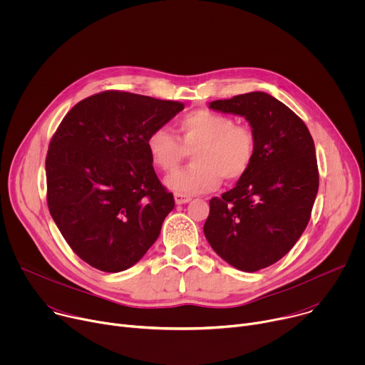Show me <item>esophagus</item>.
I'll return each instance as SVG.
<instances>
[{"mask_svg":"<svg viewBox=\"0 0 365 365\" xmlns=\"http://www.w3.org/2000/svg\"><path fill=\"white\" fill-rule=\"evenodd\" d=\"M192 197L189 195H183V193H175V202L176 205H185L187 202H190Z\"/></svg>","mask_w":365,"mask_h":365,"instance_id":"obj_1","label":"esophagus"}]
</instances>
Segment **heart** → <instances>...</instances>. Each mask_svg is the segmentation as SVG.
Listing matches in <instances>:
<instances>
[{
	"instance_id": "1",
	"label": "heart",
	"mask_w": 365,
	"mask_h": 365,
	"mask_svg": "<svg viewBox=\"0 0 365 365\" xmlns=\"http://www.w3.org/2000/svg\"><path fill=\"white\" fill-rule=\"evenodd\" d=\"M178 130L180 140L168 128H155L147 138V150L154 166L173 172L193 151L195 165L165 179L169 189L183 195L215 190L222 178L240 179L250 169L255 154V134L232 117L199 110L185 115Z\"/></svg>"
}]
</instances>
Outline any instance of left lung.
<instances>
[{"label": "left lung", "mask_w": 365, "mask_h": 365, "mask_svg": "<svg viewBox=\"0 0 365 365\" xmlns=\"http://www.w3.org/2000/svg\"><path fill=\"white\" fill-rule=\"evenodd\" d=\"M210 108L244 117L255 134L250 169L231 190L210 200L203 225L222 259L252 273L284 257L310 220L319 187L315 144L304 123L270 93L218 99Z\"/></svg>", "instance_id": "8db88e82"}]
</instances>
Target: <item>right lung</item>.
<instances>
[{"label":"right lung","mask_w":365,"mask_h":365,"mask_svg":"<svg viewBox=\"0 0 365 365\" xmlns=\"http://www.w3.org/2000/svg\"><path fill=\"white\" fill-rule=\"evenodd\" d=\"M185 106L107 91L66 114L46 158L47 205L89 266L120 273L138 263L175 207L153 169L147 138Z\"/></svg>","instance_id":"1"}]
</instances>
